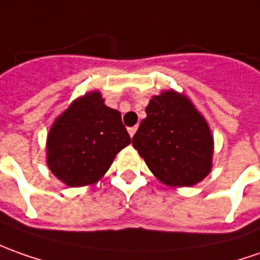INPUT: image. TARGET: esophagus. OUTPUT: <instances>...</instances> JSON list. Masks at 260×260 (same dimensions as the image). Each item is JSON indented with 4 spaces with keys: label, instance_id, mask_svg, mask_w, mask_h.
Instances as JSON below:
<instances>
[{
    "label": "esophagus",
    "instance_id": "esophagus-1",
    "mask_svg": "<svg viewBox=\"0 0 260 260\" xmlns=\"http://www.w3.org/2000/svg\"><path fill=\"white\" fill-rule=\"evenodd\" d=\"M137 126H132V128H129V129H128V132H129V135H131V138L134 137V135H135V132H137Z\"/></svg>",
    "mask_w": 260,
    "mask_h": 260
}]
</instances>
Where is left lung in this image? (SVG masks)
Masks as SVG:
<instances>
[{
  "label": "left lung",
  "mask_w": 260,
  "mask_h": 260,
  "mask_svg": "<svg viewBox=\"0 0 260 260\" xmlns=\"http://www.w3.org/2000/svg\"><path fill=\"white\" fill-rule=\"evenodd\" d=\"M145 112L132 145L149 171L171 188L204 181L212 171L213 135L192 101L168 89L152 96Z\"/></svg>",
  "instance_id": "1"
}]
</instances>
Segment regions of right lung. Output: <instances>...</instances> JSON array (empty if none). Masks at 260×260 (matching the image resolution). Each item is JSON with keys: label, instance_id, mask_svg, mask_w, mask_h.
I'll return each mask as SVG.
<instances>
[{"label": "right lung", "instance_id": "right-lung-1", "mask_svg": "<svg viewBox=\"0 0 260 260\" xmlns=\"http://www.w3.org/2000/svg\"><path fill=\"white\" fill-rule=\"evenodd\" d=\"M131 144L121 112L105 105L100 91L71 102L47 137V165L71 188L88 186L107 174L116 153Z\"/></svg>", "mask_w": 260, "mask_h": 260}]
</instances>
